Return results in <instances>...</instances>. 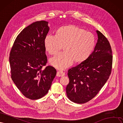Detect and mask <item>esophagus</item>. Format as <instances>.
Segmentation results:
<instances>
[{
  "instance_id": "obj_1",
  "label": "esophagus",
  "mask_w": 123,
  "mask_h": 123,
  "mask_svg": "<svg viewBox=\"0 0 123 123\" xmlns=\"http://www.w3.org/2000/svg\"><path fill=\"white\" fill-rule=\"evenodd\" d=\"M65 73L63 72V71H58L57 73V77H62L65 76Z\"/></svg>"
}]
</instances>
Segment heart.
<instances>
[{
	"instance_id": "obj_1",
	"label": "heart",
	"mask_w": 123,
	"mask_h": 123,
	"mask_svg": "<svg viewBox=\"0 0 123 123\" xmlns=\"http://www.w3.org/2000/svg\"><path fill=\"white\" fill-rule=\"evenodd\" d=\"M44 43L46 50L51 55H56L63 46L64 51L50 60L51 65L63 69L72 65L74 61L80 62L87 58L96 42L92 33L72 25L61 27L57 35H46Z\"/></svg>"
}]
</instances>
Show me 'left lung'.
Segmentation results:
<instances>
[{"label":"left lung","instance_id":"obj_1","mask_svg":"<svg viewBox=\"0 0 123 123\" xmlns=\"http://www.w3.org/2000/svg\"><path fill=\"white\" fill-rule=\"evenodd\" d=\"M98 41L89 57L68 70L69 82L66 92L69 100L83 104L93 98L109 78L112 55L110 43L105 36L97 31Z\"/></svg>","mask_w":123,"mask_h":123}]
</instances>
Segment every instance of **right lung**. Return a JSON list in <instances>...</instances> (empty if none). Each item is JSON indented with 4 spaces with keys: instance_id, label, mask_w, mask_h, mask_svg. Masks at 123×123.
Segmentation results:
<instances>
[{
    "instance_id": "right-lung-1",
    "label": "right lung",
    "mask_w": 123,
    "mask_h": 123,
    "mask_svg": "<svg viewBox=\"0 0 123 123\" xmlns=\"http://www.w3.org/2000/svg\"><path fill=\"white\" fill-rule=\"evenodd\" d=\"M49 30L48 22L36 21L17 36L9 57L11 78L23 96L37 100L48 92L57 74L47 62L44 39Z\"/></svg>"
}]
</instances>
